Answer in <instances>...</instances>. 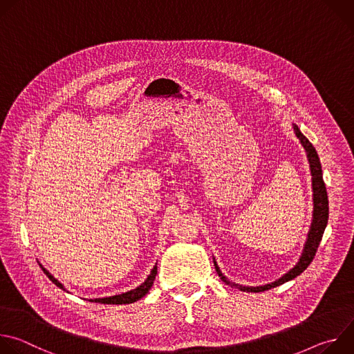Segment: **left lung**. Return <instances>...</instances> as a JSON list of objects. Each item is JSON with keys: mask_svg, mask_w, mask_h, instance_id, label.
Masks as SVG:
<instances>
[{"mask_svg": "<svg viewBox=\"0 0 354 354\" xmlns=\"http://www.w3.org/2000/svg\"><path fill=\"white\" fill-rule=\"evenodd\" d=\"M294 131L295 136L301 140V144L304 145L306 151H307V157L310 161V167H311V175H313V190H314V214H313V223H311V228L308 232V239L306 242L304 250H302V255L298 261V263L288 272L286 273L281 279H279L277 281L272 283V284H266V286H261V287H243V286H238V284H232L230 283L223 273L220 272L217 263L214 262L216 270L218 273V276L223 279L224 283L235 286L236 288H239L241 291H248V292H259V291H266L269 288H273L276 286H280L288 280H292L294 277H297L298 274H301L304 272L310 263L313 262L317 249L319 246V242L322 239L324 231L326 228L328 224V217H329V201H328V193H326V186L322 178V167H321V161L319 157L317 154V151L314 148V145L310 142V140L299 131V129L294 124Z\"/></svg>", "mask_w": 354, "mask_h": 354, "instance_id": "left-lung-1", "label": "left lung"}]
</instances>
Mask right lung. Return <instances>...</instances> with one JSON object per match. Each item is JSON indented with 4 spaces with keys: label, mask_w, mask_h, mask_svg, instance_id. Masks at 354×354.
I'll return each mask as SVG.
<instances>
[{
    "label": "right lung",
    "mask_w": 354,
    "mask_h": 354,
    "mask_svg": "<svg viewBox=\"0 0 354 354\" xmlns=\"http://www.w3.org/2000/svg\"><path fill=\"white\" fill-rule=\"evenodd\" d=\"M41 270L44 272V274H46L50 280H52L57 287H60V288L64 290L63 284H62L57 279H55L52 274H50L43 266H41ZM156 276H157V266H154V269L151 270V273H149V276L147 277V280H145L141 286H138L137 288H134V290H131V291H127V292H123V294H119V295L106 297V298H95V299H89V301H92V302H100V304H131V302H134V301L142 298V297L149 291V288L153 287V284H154Z\"/></svg>",
    "instance_id": "1"
}]
</instances>
